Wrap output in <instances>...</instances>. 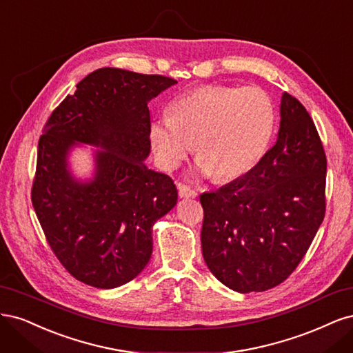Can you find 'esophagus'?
Segmentation results:
<instances>
[{
	"label": "esophagus",
	"instance_id": "1",
	"mask_svg": "<svg viewBox=\"0 0 353 353\" xmlns=\"http://www.w3.org/2000/svg\"><path fill=\"white\" fill-rule=\"evenodd\" d=\"M177 189H179L180 198H195L198 195L195 189H192L190 186H188L185 183H177Z\"/></svg>",
	"mask_w": 353,
	"mask_h": 353
}]
</instances>
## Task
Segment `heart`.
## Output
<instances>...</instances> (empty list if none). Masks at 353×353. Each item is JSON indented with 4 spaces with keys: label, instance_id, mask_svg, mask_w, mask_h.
I'll list each match as a JSON object with an SVG mask.
<instances>
[{
    "label": "heart",
    "instance_id": "heart-1",
    "mask_svg": "<svg viewBox=\"0 0 353 353\" xmlns=\"http://www.w3.org/2000/svg\"><path fill=\"white\" fill-rule=\"evenodd\" d=\"M170 110L150 128L158 163L173 170L195 145L196 170L219 181L251 172L276 128L274 101L258 86H202L177 98Z\"/></svg>",
    "mask_w": 353,
    "mask_h": 353
}]
</instances>
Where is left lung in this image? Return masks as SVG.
<instances>
[{"instance_id":"1","label":"left lung","mask_w":353,"mask_h":353,"mask_svg":"<svg viewBox=\"0 0 353 353\" xmlns=\"http://www.w3.org/2000/svg\"><path fill=\"white\" fill-rule=\"evenodd\" d=\"M277 141L232 183L199 196L202 255L224 286L264 292L286 280L325 215L327 158L310 112L284 92Z\"/></svg>"}]
</instances>
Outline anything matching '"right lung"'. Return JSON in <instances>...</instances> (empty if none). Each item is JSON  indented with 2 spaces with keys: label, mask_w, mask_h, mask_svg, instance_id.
<instances>
[{
  "label": "right lung",
  "mask_w": 353,
  "mask_h": 353,
  "mask_svg": "<svg viewBox=\"0 0 353 353\" xmlns=\"http://www.w3.org/2000/svg\"><path fill=\"white\" fill-rule=\"evenodd\" d=\"M176 83L104 67L79 82L45 124L32 203L55 256L89 286L114 289L138 276L152 254V225L177 203L172 177L143 163L151 152L148 102ZM77 143L103 148L86 182L66 163Z\"/></svg>",
  "instance_id": "1"
}]
</instances>
